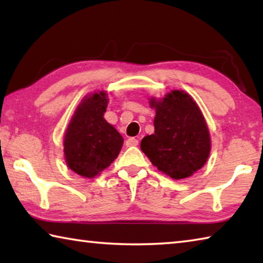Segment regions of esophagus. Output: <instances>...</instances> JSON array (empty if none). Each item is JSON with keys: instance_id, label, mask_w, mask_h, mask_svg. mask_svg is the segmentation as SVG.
<instances>
[{"instance_id": "obj_1", "label": "esophagus", "mask_w": 263, "mask_h": 263, "mask_svg": "<svg viewBox=\"0 0 263 263\" xmlns=\"http://www.w3.org/2000/svg\"><path fill=\"white\" fill-rule=\"evenodd\" d=\"M138 145V139H136V138H128V139L126 140V146L127 147H132V146H137Z\"/></svg>"}]
</instances>
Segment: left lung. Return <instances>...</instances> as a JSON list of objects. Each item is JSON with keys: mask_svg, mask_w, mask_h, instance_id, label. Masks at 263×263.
<instances>
[{"mask_svg": "<svg viewBox=\"0 0 263 263\" xmlns=\"http://www.w3.org/2000/svg\"><path fill=\"white\" fill-rule=\"evenodd\" d=\"M155 109L154 133L142 138L140 148L160 172L174 180L189 177L206 162L210 133L193 97L173 90L162 100L151 99Z\"/></svg>", "mask_w": 263, "mask_h": 263, "instance_id": "obj_1", "label": "left lung"}]
</instances>
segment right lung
Listing matches in <instances>:
<instances>
[{
    "label": "right lung",
    "instance_id": "right-lung-1",
    "mask_svg": "<svg viewBox=\"0 0 263 263\" xmlns=\"http://www.w3.org/2000/svg\"><path fill=\"white\" fill-rule=\"evenodd\" d=\"M106 106L104 91L84 97L66 130V163L77 174L88 179L108 168L123 146V137L103 117Z\"/></svg>",
    "mask_w": 263,
    "mask_h": 263
}]
</instances>
